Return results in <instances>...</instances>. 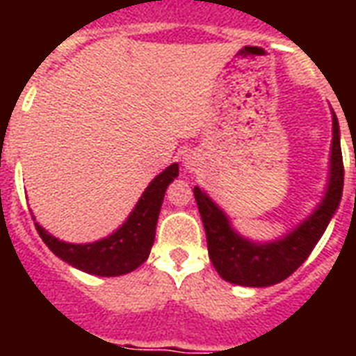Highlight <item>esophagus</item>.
I'll use <instances>...</instances> for the list:
<instances>
[{
  "label": "esophagus",
  "instance_id": "34e87169",
  "mask_svg": "<svg viewBox=\"0 0 356 356\" xmlns=\"http://www.w3.org/2000/svg\"><path fill=\"white\" fill-rule=\"evenodd\" d=\"M183 166L186 168V170H194L195 166H197V156L192 153V155H186L183 159Z\"/></svg>",
  "mask_w": 356,
  "mask_h": 356
}]
</instances>
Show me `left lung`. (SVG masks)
<instances>
[{
    "label": "left lung",
    "instance_id": "obj_1",
    "mask_svg": "<svg viewBox=\"0 0 356 356\" xmlns=\"http://www.w3.org/2000/svg\"><path fill=\"white\" fill-rule=\"evenodd\" d=\"M343 190V161L340 147V129L332 116L331 179L321 205L296 231L271 243L249 242L229 225L227 216L211 201V197L194 186L203 227L207 233L209 257L216 271L225 281L240 286H271L284 281L309 259L312 249L325 233L332 214L337 212Z\"/></svg>",
    "mask_w": 356,
    "mask_h": 356
}]
</instances>
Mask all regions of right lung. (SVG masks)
Returning a JSON list of instances; mask_svg holds the SVG:
<instances>
[{"mask_svg":"<svg viewBox=\"0 0 356 356\" xmlns=\"http://www.w3.org/2000/svg\"><path fill=\"white\" fill-rule=\"evenodd\" d=\"M179 175V164L168 166L161 175H156L145 188L140 201L127 218V222L108 238L94 243H66L44 231L35 223L47 248L58 259L68 262L81 271L90 275L116 277L136 270L149 257L151 245L155 242V229L162 200L166 194L168 184ZM35 220V218H33Z\"/></svg>","mask_w":356,"mask_h":356,"instance_id":"add662e5","label":"right lung"}]
</instances>
